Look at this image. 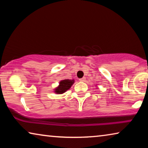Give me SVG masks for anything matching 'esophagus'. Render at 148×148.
Instances as JSON below:
<instances>
[{
    "instance_id": "1",
    "label": "esophagus",
    "mask_w": 148,
    "mask_h": 148,
    "mask_svg": "<svg viewBox=\"0 0 148 148\" xmlns=\"http://www.w3.org/2000/svg\"><path fill=\"white\" fill-rule=\"evenodd\" d=\"M80 82H84L85 80H86V77H82V78H81V79H79Z\"/></svg>"
}]
</instances>
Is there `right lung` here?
I'll list each match as a JSON object with an SVG mask.
<instances>
[{"mask_svg": "<svg viewBox=\"0 0 148 148\" xmlns=\"http://www.w3.org/2000/svg\"><path fill=\"white\" fill-rule=\"evenodd\" d=\"M74 84V80H71V79H64L62 80V81L60 82L59 86L56 89V93L57 94H61L63 93L67 90L71 88L72 85Z\"/></svg>", "mask_w": 148, "mask_h": 148, "instance_id": "obj_1", "label": "right lung"}]
</instances>
